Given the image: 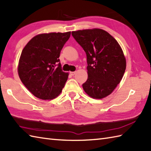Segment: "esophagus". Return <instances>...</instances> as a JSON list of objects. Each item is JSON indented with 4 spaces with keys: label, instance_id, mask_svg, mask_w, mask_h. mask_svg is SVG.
<instances>
[{
    "label": "esophagus",
    "instance_id": "obj_1",
    "mask_svg": "<svg viewBox=\"0 0 151 151\" xmlns=\"http://www.w3.org/2000/svg\"><path fill=\"white\" fill-rule=\"evenodd\" d=\"M75 74H76V71H70V75H72V76L75 75Z\"/></svg>",
    "mask_w": 151,
    "mask_h": 151
}]
</instances>
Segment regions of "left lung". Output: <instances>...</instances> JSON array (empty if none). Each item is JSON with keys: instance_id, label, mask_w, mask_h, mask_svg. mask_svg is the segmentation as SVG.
<instances>
[{"instance_id": "left-lung-1", "label": "left lung", "mask_w": 151, "mask_h": 151, "mask_svg": "<svg viewBox=\"0 0 151 151\" xmlns=\"http://www.w3.org/2000/svg\"><path fill=\"white\" fill-rule=\"evenodd\" d=\"M72 36L87 57L88 77L82 84L91 97L102 99L119 84L126 69V60L119 45L102 29L72 32Z\"/></svg>"}]
</instances>
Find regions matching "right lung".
<instances>
[{"mask_svg": "<svg viewBox=\"0 0 151 151\" xmlns=\"http://www.w3.org/2000/svg\"><path fill=\"white\" fill-rule=\"evenodd\" d=\"M70 35V32L39 34L22 50L18 66L19 78L36 97L52 99L62 92L69 74L62 70L59 57Z\"/></svg>", "mask_w": 151, "mask_h": 151, "instance_id": "1", "label": "right lung"}]
</instances>
